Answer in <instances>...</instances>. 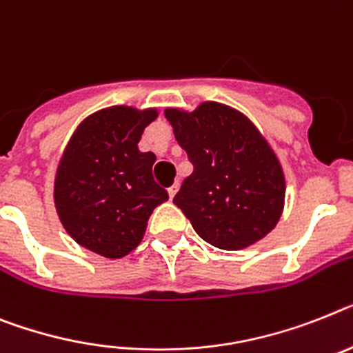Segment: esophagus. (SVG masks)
I'll return each instance as SVG.
<instances>
[{
    "mask_svg": "<svg viewBox=\"0 0 353 353\" xmlns=\"http://www.w3.org/2000/svg\"><path fill=\"white\" fill-rule=\"evenodd\" d=\"M177 188H179V181H176L172 186H168V195H170V199L174 197V195H176Z\"/></svg>",
    "mask_w": 353,
    "mask_h": 353,
    "instance_id": "1",
    "label": "esophagus"
}]
</instances>
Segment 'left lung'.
<instances>
[{
  "mask_svg": "<svg viewBox=\"0 0 353 353\" xmlns=\"http://www.w3.org/2000/svg\"><path fill=\"white\" fill-rule=\"evenodd\" d=\"M194 172L174 195L197 235L221 250L260 241L282 215L285 181L276 156L244 114L217 102L168 109Z\"/></svg>",
  "mask_w": 353,
  "mask_h": 353,
  "instance_id": "left-lung-1",
  "label": "left lung"
}]
</instances>
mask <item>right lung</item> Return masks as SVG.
<instances>
[{"mask_svg":"<svg viewBox=\"0 0 353 353\" xmlns=\"http://www.w3.org/2000/svg\"><path fill=\"white\" fill-rule=\"evenodd\" d=\"M154 109L109 108L82 123L55 177V206L73 239L105 259H121L143 239L156 206L168 192L154 181L152 152L138 141Z\"/></svg>","mask_w":353,"mask_h":353,"instance_id":"obj_1","label":"right lung"}]
</instances>
